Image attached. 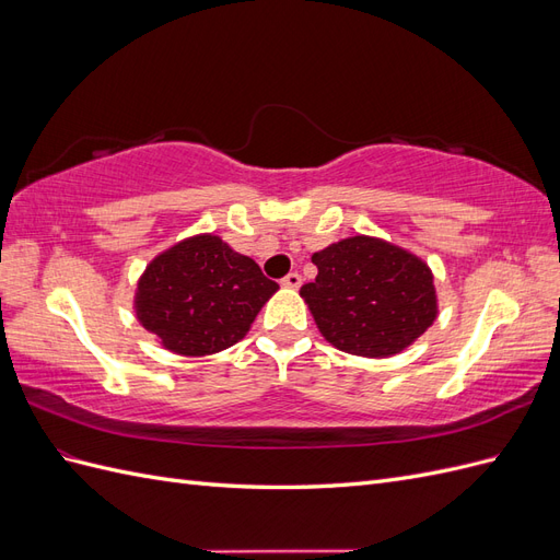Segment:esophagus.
I'll return each mask as SVG.
<instances>
[{
	"mask_svg": "<svg viewBox=\"0 0 560 560\" xmlns=\"http://www.w3.org/2000/svg\"><path fill=\"white\" fill-rule=\"evenodd\" d=\"M282 287H287V290H299V287H301V276L299 273H287L282 278Z\"/></svg>",
	"mask_w": 560,
	"mask_h": 560,
	"instance_id": "34e87169",
	"label": "esophagus"
}]
</instances>
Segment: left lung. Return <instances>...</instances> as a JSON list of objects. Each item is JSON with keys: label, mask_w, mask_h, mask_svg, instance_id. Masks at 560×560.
Listing matches in <instances>:
<instances>
[{"label": "left lung", "mask_w": 560, "mask_h": 560, "mask_svg": "<svg viewBox=\"0 0 560 560\" xmlns=\"http://www.w3.org/2000/svg\"><path fill=\"white\" fill-rule=\"evenodd\" d=\"M311 259L317 276L299 294L334 348L393 358L434 325V276L418 254L374 235H352Z\"/></svg>", "instance_id": "8db88e82"}]
</instances>
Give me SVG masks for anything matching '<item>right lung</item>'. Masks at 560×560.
Segmentation results:
<instances>
[{
    "instance_id": "1",
    "label": "right lung",
    "mask_w": 560,
    "mask_h": 560,
    "mask_svg": "<svg viewBox=\"0 0 560 560\" xmlns=\"http://www.w3.org/2000/svg\"><path fill=\"white\" fill-rule=\"evenodd\" d=\"M278 290L257 261L214 233H198L147 264L132 308L165 350L206 358L243 341Z\"/></svg>"
}]
</instances>
